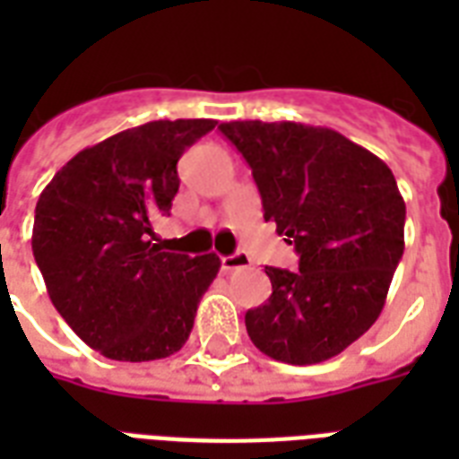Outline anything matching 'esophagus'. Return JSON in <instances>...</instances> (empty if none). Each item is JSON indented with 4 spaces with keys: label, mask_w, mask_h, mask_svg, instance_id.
<instances>
[{
    "label": "esophagus",
    "mask_w": 459,
    "mask_h": 459,
    "mask_svg": "<svg viewBox=\"0 0 459 459\" xmlns=\"http://www.w3.org/2000/svg\"><path fill=\"white\" fill-rule=\"evenodd\" d=\"M252 264V259L245 252H233L221 257V269L223 272H233V269H247Z\"/></svg>",
    "instance_id": "1"
}]
</instances>
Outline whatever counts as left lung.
Masks as SVG:
<instances>
[{"instance_id":"8db88e82","label":"left lung","mask_w":459,"mask_h":459,"mask_svg":"<svg viewBox=\"0 0 459 459\" xmlns=\"http://www.w3.org/2000/svg\"><path fill=\"white\" fill-rule=\"evenodd\" d=\"M219 131L250 164L264 221L300 255V272L264 266L272 298L245 314L250 341L300 367L341 355L378 319L405 250L395 176L321 126L230 121Z\"/></svg>"}]
</instances>
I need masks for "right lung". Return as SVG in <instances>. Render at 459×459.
Listing matches in <instances>:
<instances>
[{
  "instance_id": "obj_1",
  "label": "right lung",
  "mask_w": 459,
  "mask_h": 459,
  "mask_svg": "<svg viewBox=\"0 0 459 459\" xmlns=\"http://www.w3.org/2000/svg\"><path fill=\"white\" fill-rule=\"evenodd\" d=\"M214 126L176 118L121 131L75 154L39 195L32 255L47 293L100 355L150 362L186 345L221 259L164 252L152 223L171 214L180 154Z\"/></svg>"
}]
</instances>
